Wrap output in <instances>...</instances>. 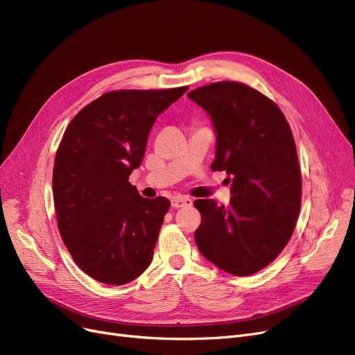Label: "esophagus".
<instances>
[{
  "label": "esophagus",
  "instance_id": "obj_1",
  "mask_svg": "<svg viewBox=\"0 0 355 355\" xmlns=\"http://www.w3.org/2000/svg\"><path fill=\"white\" fill-rule=\"evenodd\" d=\"M193 200L190 198H186V196H175V198L171 199V206L178 209V207H189L191 206Z\"/></svg>",
  "mask_w": 355,
  "mask_h": 355
}]
</instances>
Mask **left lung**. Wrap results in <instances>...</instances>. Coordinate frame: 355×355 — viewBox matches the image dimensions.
Instances as JSON below:
<instances>
[{"mask_svg":"<svg viewBox=\"0 0 355 355\" xmlns=\"http://www.w3.org/2000/svg\"><path fill=\"white\" fill-rule=\"evenodd\" d=\"M187 98L214 124L212 169L232 181L228 206L194 202L202 215L196 244L219 269L248 277L277 259L295 227L301 173L291 128L277 105L243 83H212Z\"/></svg>","mask_w":355,"mask_h":355,"instance_id":"obj_1","label":"left lung"}]
</instances>
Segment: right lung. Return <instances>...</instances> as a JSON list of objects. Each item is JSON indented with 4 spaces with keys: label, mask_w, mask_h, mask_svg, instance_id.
<instances>
[{
    "label": "right lung",
    "mask_w": 355,
    "mask_h": 355,
    "mask_svg": "<svg viewBox=\"0 0 355 355\" xmlns=\"http://www.w3.org/2000/svg\"><path fill=\"white\" fill-rule=\"evenodd\" d=\"M186 90L108 92L65 130L52 177L58 230L90 278L123 285L150 265L171 203L141 198L128 177L140 166L157 115Z\"/></svg>",
    "instance_id": "add662e5"
}]
</instances>
